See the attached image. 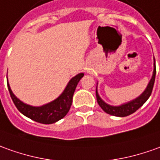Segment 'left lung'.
<instances>
[{"mask_svg":"<svg viewBox=\"0 0 160 160\" xmlns=\"http://www.w3.org/2000/svg\"><path fill=\"white\" fill-rule=\"evenodd\" d=\"M154 68H153V73H152V77L150 80L148 85L146 87V89L142 94L137 98L133 99L130 102L123 103L118 106H112L106 103L102 98L99 97L98 92V89L96 90V96H97V100H98V103L99 106L103 109V112H105L108 114L112 116H116V117H126V116L131 115L137 110L144 104V103L147 101V99L149 98L150 96L152 94V88H153L154 82H155V76H156V65H155V60H154Z\"/></svg>","mask_w":160,"mask_h":160,"instance_id":"left-lung-1","label":"left lung"}]
</instances>
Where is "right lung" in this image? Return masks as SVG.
Returning <instances> with one entry per match:
<instances>
[{
    "label": "right lung",
    "mask_w": 160,
    "mask_h": 160,
    "mask_svg": "<svg viewBox=\"0 0 160 160\" xmlns=\"http://www.w3.org/2000/svg\"><path fill=\"white\" fill-rule=\"evenodd\" d=\"M83 75H84L83 73H79L71 78L68 82L64 91H62V93L57 99L39 107L28 105L17 98L11 91L8 82V88L10 93L11 98L21 113H22L23 115L36 122L41 124H49L56 123L58 120L62 119L69 112L72 103L75 90L80 79L83 77Z\"/></svg>",
    "instance_id": "add662e5"
}]
</instances>
